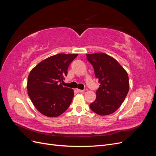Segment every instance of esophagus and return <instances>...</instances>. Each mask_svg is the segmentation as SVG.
Instances as JSON below:
<instances>
[{"mask_svg": "<svg viewBox=\"0 0 156 156\" xmlns=\"http://www.w3.org/2000/svg\"><path fill=\"white\" fill-rule=\"evenodd\" d=\"M77 91L79 92H81V93H83L84 92V90H80V89H77Z\"/></svg>", "mask_w": 156, "mask_h": 156, "instance_id": "1", "label": "esophagus"}]
</instances>
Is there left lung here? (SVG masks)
<instances>
[{
	"mask_svg": "<svg viewBox=\"0 0 156 156\" xmlns=\"http://www.w3.org/2000/svg\"><path fill=\"white\" fill-rule=\"evenodd\" d=\"M87 58L100 83L96 100L90 108L99 115L112 114L120 107L128 93V75L114 58L105 53L88 54Z\"/></svg>",
	"mask_w": 156,
	"mask_h": 156,
	"instance_id": "left-lung-1",
	"label": "left lung"
}]
</instances>
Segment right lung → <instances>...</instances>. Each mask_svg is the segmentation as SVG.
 I'll return each mask as SVG.
<instances>
[{
	"instance_id": "right-lung-1",
	"label": "right lung",
	"mask_w": 156,
	"mask_h": 156,
	"mask_svg": "<svg viewBox=\"0 0 156 156\" xmlns=\"http://www.w3.org/2000/svg\"><path fill=\"white\" fill-rule=\"evenodd\" d=\"M77 54H58L42 60L30 72L28 94L36 109L48 117H56L68 109L74 96L72 88L61 84L70 63Z\"/></svg>"
}]
</instances>
